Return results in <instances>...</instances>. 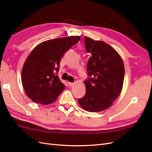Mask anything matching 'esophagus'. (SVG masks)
<instances>
[{"label":"esophagus","mask_w":152,"mask_h":152,"mask_svg":"<svg viewBox=\"0 0 152 152\" xmlns=\"http://www.w3.org/2000/svg\"><path fill=\"white\" fill-rule=\"evenodd\" d=\"M68 84L70 87H72L73 85H74V83H73V82H68Z\"/></svg>","instance_id":"1"}]
</instances>
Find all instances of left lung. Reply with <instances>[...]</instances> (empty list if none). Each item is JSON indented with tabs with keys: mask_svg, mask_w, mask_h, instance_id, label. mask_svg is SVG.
Returning <instances> with one entry per match:
<instances>
[{
	"mask_svg": "<svg viewBox=\"0 0 152 152\" xmlns=\"http://www.w3.org/2000/svg\"><path fill=\"white\" fill-rule=\"evenodd\" d=\"M86 51L91 57L87 62L84 81L86 94L78 99L80 107L90 112H99L111 107L120 95L125 69L122 58L109 44L85 37Z\"/></svg>",
	"mask_w": 152,
	"mask_h": 152,
	"instance_id": "obj_1",
	"label": "left lung"
}]
</instances>
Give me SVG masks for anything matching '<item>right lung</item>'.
Segmentation results:
<instances>
[{
	"mask_svg": "<svg viewBox=\"0 0 152 152\" xmlns=\"http://www.w3.org/2000/svg\"><path fill=\"white\" fill-rule=\"evenodd\" d=\"M80 36L57 38L41 42L31 50L23 66L21 82L28 97L35 103L54 102L65 89L58 72L60 60Z\"/></svg>",
	"mask_w": 152,
	"mask_h": 152,
	"instance_id": "obj_1",
	"label": "right lung"
}]
</instances>
